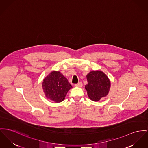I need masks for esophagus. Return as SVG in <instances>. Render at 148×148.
<instances>
[{"instance_id": "34e87169", "label": "esophagus", "mask_w": 148, "mask_h": 148, "mask_svg": "<svg viewBox=\"0 0 148 148\" xmlns=\"http://www.w3.org/2000/svg\"><path fill=\"white\" fill-rule=\"evenodd\" d=\"M75 86L76 87H79V88H81L82 86V83L81 82H79L78 84H76L75 85Z\"/></svg>"}]
</instances>
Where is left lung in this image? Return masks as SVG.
Listing matches in <instances>:
<instances>
[{
  "instance_id": "8db88e82",
  "label": "left lung",
  "mask_w": 148,
  "mask_h": 148,
  "mask_svg": "<svg viewBox=\"0 0 148 148\" xmlns=\"http://www.w3.org/2000/svg\"><path fill=\"white\" fill-rule=\"evenodd\" d=\"M88 84L85 85L89 98L98 101L108 94L110 81L108 76L101 71H92L86 76Z\"/></svg>"
}]
</instances>
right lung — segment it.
<instances>
[{
	"label": "right lung",
	"instance_id": "obj_1",
	"mask_svg": "<svg viewBox=\"0 0 148 148\" xmlns=\"http://www.w3.org/2000/svg\"><path fill=\"white\" fill-rule=\"evenodd\" d=\"M72 88L68 79L59 71H52L42 81V89L46 97L55 103L63 101Z\"/></svg>",
	"mask_w": 148,
	"mask_h": 148
}]
</instances>
